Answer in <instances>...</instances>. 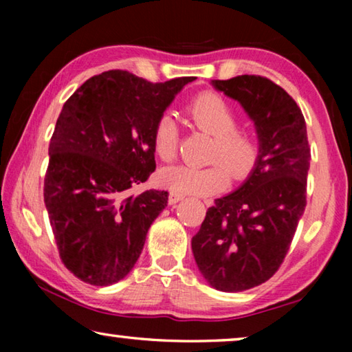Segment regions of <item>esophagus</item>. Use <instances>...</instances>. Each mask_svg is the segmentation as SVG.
<instances>
[{
  "label": "esophagus",
  "mask_w": 352,
  "mask_h": 352,
  "mask_svg": "<svg viewBox=\"0 0 352 352\" xmlns=\"http://www.w3.org/2000/svg\"><path fill=\"white\" fill-rule=\"evenodd\" d=\"M183 199V195L180 194V192H175V190H170L169 192V205H175V204H178V201H180Z\"/></svg>",
  "instance_id": "obj_1"
}]
</instances>
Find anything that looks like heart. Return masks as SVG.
<instances>
[{"mask_svg":"<svg viewBox=\"0 0 352 352\" xmlns=\"http://www.w3.org/2000/svg\"><path fill=\"white\" fill-rule=\"evenodd\" d=\"M186 116L195 127L214 136L211 157L206 168L180 164L160 172V182L175 192L208 195L228 186L230 174L243 180L258 164L261 142L253 130L237 127V113L222 94L204 91L186 104ZM153 152L164 163L177 158L180 129L170 113L157 119L152 133Z\"/></svg>","mask_w":352,"mask_h":352,"instance_id":"1","label":"heart"}]
</instances>
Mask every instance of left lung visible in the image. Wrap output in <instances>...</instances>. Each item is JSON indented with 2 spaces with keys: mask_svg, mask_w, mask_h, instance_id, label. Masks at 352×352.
I'll return each instance as SVG.
<instances>
[{
  "mask_svg": "<svg viewBox=\"0 0 352 352\" xmlns=\"http://www.w3.org/2000/svg\"><path fill=\"white\" fill-rule=\"evenodd\" d=\"M254 121L258 164L239 189L214 200L192 253L214 289L242 292L278 272L306 208L311 147L305 116L290 94L262 76L212 80Z\"/></svg>",
  "mask_w": 352,
  "mask_h": 352,
  "instance_id": "obj_1",
  "label": "left lung"
}]
</instances>
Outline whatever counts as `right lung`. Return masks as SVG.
Instances as JSON below:
<instances>
[{
  "mask_svg": "<svg viewBox=\"0 0 352 352\" xmlns=\"http://www.w3.org/2000/svg\"><path fill=\"white\" fill-rule=\"evenodd\" d=\"M194 79L152 83L111 69L93 76L63 104L43 195L60 259L80 281L115 284L138 261L168 192L130 190L157 168L155 122Z\"/></svg>",
  "mask_w": 352,
  "mask_h": 352,
  "instance_id": "add662e5",
  "label": "right lung"
}]
</instances>
